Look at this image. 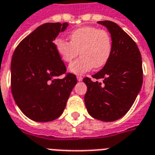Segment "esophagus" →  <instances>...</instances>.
I'll return each mask as SVG.
<instances>
[{
	"label": "esophagus",
	"instance_id": "34e87169",
	"mask_svg": "<svg viewBox=\"0 0 155 155\" xmlns=\"http://www.w3.org/2000/svg\"><path fill=\"white\" fill-rule=\"evenodd\" d=\"M83 80V78L81 77V76H77V81H82Z\"/></svg>",
	"mask_w": 155,
	"mask_h": 155
}]
</instances>
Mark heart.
<instances>
[{"label": "heart", "instance_id": "1", "mask_svg": "<svg viewBox=\"0 0 155 155\" xmlns=\"http://www.w3.org/2000/svg\"><path fill=\"white\" fill-rule=\"evenodd\" d=\"M70 42L57 38L54 47L61 61L71 62L77 56L81 57L69 65V71L74 74H83L93 68L104 66L110 57L112 40L104 30L94 26H83L74 30L69 35Z\"/></svg>", "mask_w": 155, "mask_h": 155}]
</instances>
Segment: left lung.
Returning <instances> with one entry per match:
<instances>
[{
	"label": "left lung",
	"mask_w": 155,
	"mask_h": 155,
	"mask_svg": "<svg viewBox=\"0 0 155 155\" xmlns=\"http://www.w3.org/2000/svg\"><path fill=\"white\" fill-rule=\"evenodd\" d=\"M110 33L112 51L103 69L92 75L103 79V84L89 78L84 104L88 113L96 120L110 122L130 110L143 84L142 58L136 43L120 25L110 21H98Z\"/></svg>",
	"instance_id": "1"
}]
</instances>
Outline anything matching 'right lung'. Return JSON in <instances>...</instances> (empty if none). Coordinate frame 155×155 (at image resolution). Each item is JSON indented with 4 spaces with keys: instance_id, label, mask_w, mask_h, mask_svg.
Masks as SVG:
<instances>
[{
    "instance_id": "add662e5",
    "label": "right lung",
    "mask_w": 155,
    "mask_h": 155,
    "mask_svg": "<svg viewBox=\"0 0 155 155\" xmlns=\"http://www.w3.org/2000/svg\"><path fill=\"white\" fill-rule=\"evenodd\" d=\"M68 23L40 25L17 45L11 64L13 98L25 116L36 122H48L63 113L71 91L77 83L67 74L56 52L54 41Z\"/></svg>"
}]
</instances>
